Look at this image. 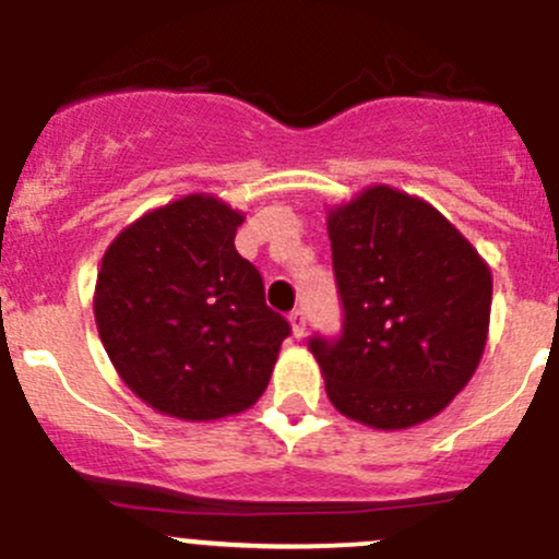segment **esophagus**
Instances as JSON below:
<instances>
[{
    "mask_svg": "<svg viewBox=\"0 0 559 559\" xmlns=\"http://www.w3.org/2000/svg\"><path fill=\"white\" fill-rule=\"evenodd\" d=\"M289 322H292V333H295L297 338H302V335H306V311H302V308L292 311Z\"/></svg>",
    "mask_w": 559,
    "mask_h": 559,
    "instance_id": "1",
    "label": "esophagus"
}]
</instances>
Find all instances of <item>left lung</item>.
Masks as SVG:
<instances>
[{
  "instance_id": "8db88e82",
  "label": "left lung",
  "mask_w": 559,
  "mask_h": 559,
  "mask_svg": "<svg viewBox=\"0 0 559 559\" xmlns=\"http://www.w3.org/2000/svg\"><path fill=\"white\" fill-rule=\"evenodd\" d=\"M344 328L308 349L341 415L395 431L445 409L489 333L491 270L424 199L388 186L330 210Z\"/></svg>"
}]
</instances>
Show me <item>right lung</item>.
<instances>
[{"mask_svg": "<svg viewBox=\"0 0 559 559\" xmlns=\"http://www.w3.org/2000/svg\"><path fill=\"white\" fill-rule=\"evenodd\" d=\"M242 213L210 193L153 210L103 253L95 322L122 382L180 420H221L264 393L289 322L235 248Z\"/></svg>", "mask_w": 559, "mask_h": 559, "instance_id": "1", "label": "right lung"}]
</instances>
